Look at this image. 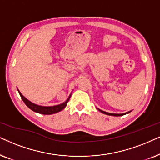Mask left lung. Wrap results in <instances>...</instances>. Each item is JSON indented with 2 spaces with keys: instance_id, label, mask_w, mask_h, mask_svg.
I'll list each match as a JSON object with an SVG mask.
<instances>
[{
  "instance_id": "left-lung-1",
  "label": "left lung",
  "mask_w": 160,
  "mask_h": 160,
  "mask_svg": "<svg viewBox=\"0 0 160 160\" xmlns=\"http://www.w3.org/2000/svg\"><path fill=\"white\" fill-rule=\"evenodd\" d=\"M98 110L99 111H100L101 112H102V113L104 114H106V115H108V116H123V115H126L127 113H129V112H130L132 110H130V111H128L127 112H124V113H110V112H105V111H103V110H100L99 109V108H97Z\"/></svg>"
}]
</instances>
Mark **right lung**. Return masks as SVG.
Returning <instances> with one entry per match:
<instances>
[{
	"label": "right lung",
	"instance_id": "obj_1",
	"mask_svg": "<svg viewBox=\"0 0 160 160\" xmlns=\"http://www.w3.org/2000/svg\"><path fill=\"white\" fill-rule=\"evenodd\" d=\"M18 91L19 93H20L21 98H22V101L24 102V103L27 105V107H28L30 109L33 111L36 112H39V113L41 114H44V115H51V114H54L56 113V112H58L61 111V110L64 109L67 106L68 102L71 97L72 93L69 96V97L67 98V99L64 102L60 104V105H54V106H42V105H37V104L33 103L31 101H29L28 99H26L24 96H23L19 89L18 88Z\"/></svg>",
	"mask_w": 160,
	"mask_h": 160
}]
</instances>
